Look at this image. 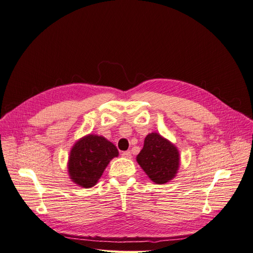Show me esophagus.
<instances>
[{"instance_id":"obj_1","label":"esophagus","mask_w":253,"mask_h":253,"mask_svg":"<svg viewBox=\"0 0 253 253\" xmlns=\"http://www.w3.org/2000/svg\"><path fill=\"white\" fill-rule=\"evenodd\" d=\"M122 157H125V158H132V153L129 152V151H125V152H122Z\"/></svg>"}]
</instances>
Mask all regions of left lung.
<instances>
[{
	"label": "left lung",
	"instance_id": "obj_1",
	"mask_svg": "<svg viewBox=\"0 0 253 253\" xmlns=\"http://www.w3.org/2000/svg\"><path fill=\"white\" fill-rule=\"evenodd\" d=\"M136 160L153 182L163 185L177 174L180 159L177 148L171 141L158 133H151L145 137Z\"/></svg>",
	"mask_w": 253,
	"mask_h": 253
}]
</instances>
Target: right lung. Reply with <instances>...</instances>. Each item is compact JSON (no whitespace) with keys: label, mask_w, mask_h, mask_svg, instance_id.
<instances>
[{"label":"right lung","mask_w":253,"mask_h":253,"mask_svg":"<svg viewBox=\"0 0 253 253\" xmlns=\"http://www.w3.org/2000/svg\"><path fill=\"white\" fill-rule=\"evenodd\" d=\"M118 150L103 136L86 135L76 142L68 157V174L82 188H91L101 177L105 168Z\"/></svg>","instance_id":"obj_1"}]
</instances>
